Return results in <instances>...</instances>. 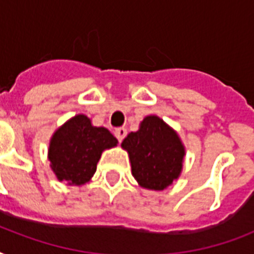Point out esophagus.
Listing matches in <instances>:
<instances>
[{"label": "esophagus", "mask_w": 254, "mask_h": 254, "mask_svg": "<svg viewBox=\"0 0 254 254\" xmlns=\"http://www.w3.org/2000/svg\"><path fill=\"white\" fill-rule=\"evenodd\" d=\"M115 135L116 138L119 139V142H121V141L127 137V129H125V127H119V129H116Z\"/></svg>", "instance_id": "obj_1"}]
</instances>
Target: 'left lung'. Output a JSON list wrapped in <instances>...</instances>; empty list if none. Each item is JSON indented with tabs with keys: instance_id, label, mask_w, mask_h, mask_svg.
Returning <instances> with one entry per match:
<instances>
[{
	"instance_id": "1",
	"label": "left lung",
	"mask_w": 254,
	"mask_h": 254,
	"mask_svg": "<svg viewBox=\"0 0 254 254\" xmlns=\"http://www.w3.org/2000/svg\"><path fill=\"white\" fill-rule=\"evenodd\" d=\"M121 147L127 151L131 174L142 189L162 191L181 177L186 147L178 131L158 116H146Z\"/></svg>"
}]
</instances>
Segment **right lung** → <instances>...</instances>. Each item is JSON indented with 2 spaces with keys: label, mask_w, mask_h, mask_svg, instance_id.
<instances>
[{
  "label": "right lung",
  "mask_w": 254,
  "mask_h": 254,
  "mask_svg": "<svg viewBox=\"0 0 254 254\" xmlns=\"http://www.w3.org/2000/svg\"><path fill=\"white\" fill-rule=\"evenodd\" d=\"M117 143L107 127H93L85 115L73 116L58 127L50 139V167L59 182L83 186L96 173L103 151Z\"/></svg>",
  "instance_id": "add662e5"
}]
</instances>
